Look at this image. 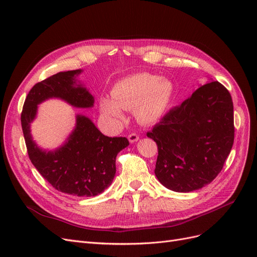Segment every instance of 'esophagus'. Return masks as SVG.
I'll use <instances>...</instances> for the list:
<instances>
[{
  "label": "esophagus",
  "mask_w": 257,
  "mask_h": 257,
  "mask_svg": "<svg viewBox=\"0 0 257 257\" xmlns=\"http://www.w3.org/2000/svg\"><path fill=\"white\" fill-rule=\"evenodd\" d=\"M128 141H130V143L131 144H134V143H136L138 139H139V136L136 134V133H132V134H130L128 135Z\"/></svg>",
  "instance_id": "1"
}]
</instances>
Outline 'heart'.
Wrapping results in <instances>:
<instances>
[{
	"mask_svg": "<svg viewBox=\"0 0 257 257\" xmlns=\"http://www.w3.org/2000/svg\"><path fill=\"white\" fill-rule=\"evenodd\" d=\"M175 87L168 78L149 73H138L116 82L111 97L99 100V109L115 122L124 119V110H134L137 120L144 124L159 122L169 108Z\"/></svg>",
	"mask_w": 257,
	"mask_h": 257,
	"instance_id": "obj_1",
	"label": "heart"
}]
</instances>
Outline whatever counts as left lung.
<instances>
[{"instance_id":"left-lung-1","label":"left lung","mask_w":257,"mask_h":257,"mask_svg":"<svg viewBox=\"0 0 257 257\" xmlns=\"http://www.w3.org/2000/svg\"><path fill=\"white\" fill-rule=\"evenodd\" d=\"M234 135L229 92L219 81L201 85L147 133L159 149L155 176L175 192L201 189L220 174Z\"/></svg>"}]
</instances>
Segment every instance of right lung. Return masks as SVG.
Here are the masks:
<instances>
[{
    "mask_svg": "<svg viewBox=\"0 0 257 257\" xmlns=\"http://www.w3.org/2000/svg\"><path fill=\"white\" fill-rule=\"evenodd\" d=\"M81 69L60 72L30 90L21 112V126L32 164L54 189L78 197L96 196L115 175V158L130 143L125 137H108L88 116L76 115V125L56 150L38 147L31 135V123L44 100L60 98L76 108H91L94 97L76 77Z\"/></svg>",
    "mask_w": 257,
    "mask_h": 257,
    "instance_id": "1",
    "label": "right lung"
}]
</instances>
